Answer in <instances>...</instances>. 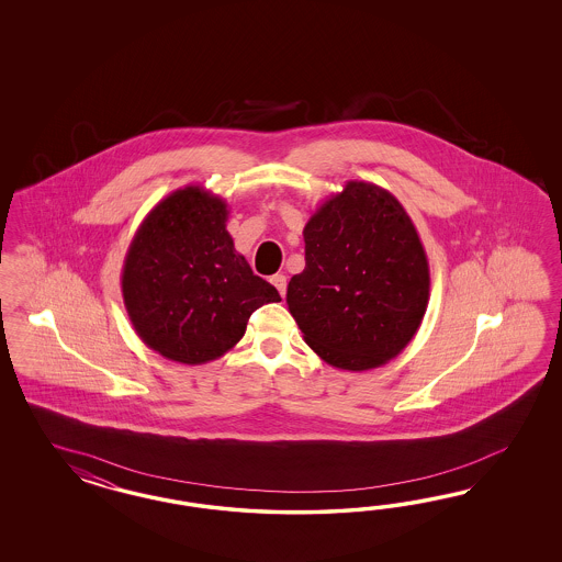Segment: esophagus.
<instances>
[{"label": "esophagus", "mask_w": 562, "mask_h": 562, "mask_svg": "<svg viewBox=\"0 0 562 562\" xmlns=\"http://www.w3.org/2000/svg\"><path fill=\"white\" fill-rule=\"evenodd\" d=\"M272 284L278 289V292L284 296L286 294V276L284 273H276V276H272Z\"/></svg>", "instance_id": "esophagus-1"}]
</instances>
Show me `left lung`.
<instances>
[{"mask_svg": "<svg viewBox=\"0 0 562 562\" xmlns=\"http://www.w3.org/2000/svg\"><path fill=\"white\" fill-rule=\"evenodd\" d=\"M305 270L286 290L315 355L341 371L397 357L423 324L430 273L408 212L387 189L348 181L303 231Z\"/></svg>", "mask_w": 562, "mask_h": 562, "instance_id": "1", "label": "left lung"}]
</instances>
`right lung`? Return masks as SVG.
<instances>
[{
	"label": "right lung",
	"instance_id": "obj_1",
	"mask_svg": "<svg viewBox=\"0 0 562 562\" xmlns=\"http://www.w3.org/2000/svg\"><path fill=\"white\" fill-rule=\"evenodd\" d=\"M228 205L198 186L154 205L132 238L121 292L139 340L183 364L221 358L251 313L280 294L249 268L226 231Z\"/></svg>",
	"mask_w": 562,
	"mask_h": 562
}]
</instances>
